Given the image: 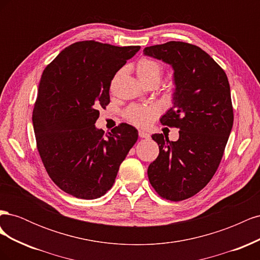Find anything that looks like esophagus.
Wrapping results in <instances>:
<instances>
[{
    "label": "esophagus",
    "mask_w": 260,
    "mask_h": 260,
    "mask_svg": "<svg viewBox=\"0 0 260 260\" xmlns=\"http://www.w3.org/2000/svg\"><path fill=\"white\" fill-rule=\"evenodd\" d=\"M139 137L142 139H147V138H149V133L142 131V130H139Z\"/></svg>",
    "instance_id": "esophagus-1"
}]
</instances>
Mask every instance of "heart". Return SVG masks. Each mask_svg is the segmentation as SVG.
I'll list each match as a JSON object with an SVG mask.
<instances>
[{
  "label": "heart",
  "mask_w": 260,
  "mask_h": 260,
  "mask_svg": "<svg viewBox=\"0 0 260 260\" xmlns=\"http://www.w3.org/2000/svg\"><path fill=\"white\" fill-rule=\"evenodd\" d=\"M137 75L142 83L148 81H157L159 83L162 77V67L156 60L143 57L139 60L137 65ZM157 114H158V109L155 106L132 105L125 112V117L132 123L140 127H147L154 120Z\"/></svg>",
  "instance_id": "1"
}]
</instances>
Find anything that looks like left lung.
Here are the masks:
<instances>
[{"label": "left lung", "instance_id": "1", "mask_svg": "<svg viewBox=\"0 0 260 260\" xmlns=\"http://www.w3.org/2000/svg\"><path fill=\"white\" fill-rule=\"evenodd\" d=\"M143 53L174 69L172 107L160 122L180 129L177 141L152 136L159 155L148 166V180L161 198L183 201L206 186L222 158L233 125L230 84L223 69L196 45L170 41Z\"/></svg>", "mask_w": 260, "mask_h": 260}]
</instances>
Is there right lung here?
Here are the masks:
<instances>
[{"label": "right lung", "mask_w": 260, "mask_h": 260, "mask_svg": "<svg viewBox=\"0 0 260 260\" xmlns=\"http://www.w3.org/2000/svg\"><path fill=\"white\" fill-rule=\"evenodd\" d=\"M139 50L76 42L42 74L32 113L37 147L53 182L75 198L104 195L137 142L138 130L130 124L121 123L104 135L95 122L99 109L109 103L113 78Z\"/></svg>", "instance_id": "obj_1"}]
</instances>
